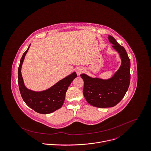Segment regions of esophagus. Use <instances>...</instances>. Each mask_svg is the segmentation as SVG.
I'll return each instance as SVG.
<instances>
[{"mask_svg":"<svg viewBox=\"0 0 151 151\" xmlns=\"http://www.w3.org/2000/svg\"><path fill=\"white\" fill-rule=\"evenodd\" d=\"M83 72V68H78L76 69V72L77 73L78 75H80L82 72Z\"/></svg>","mask_w":151,"mask_h":151,"instance_id":"1","label":"esophagus"}]
</instances>
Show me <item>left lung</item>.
<instances>
[{"instance_id": "8db88e82", "label": "left lung", "mask_w": 151, "mask_h": 151, "mask_svg": "<svg viewBox=\"0 0 151 151\" xmlns=\"http://www.w3.org/2000/svg\"><path fill=\"white\" fill-rule=\"evenodd\" d=\"M112 47L120 55L122 63L113 76L108 79L81 75L84 81L83 95L87 102L98 108H109L117 105L125 96L130 82V60L124 48L115 39L108 36Z\"/></svg>"}]
</instances>
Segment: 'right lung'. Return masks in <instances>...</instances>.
Listing matches in <instances>:
<instances>
[{
	"label": "right lung",
	"instance_id": "1",
	"mask_svg": "<svg viewBox=\"0 0 151 151\" xmlns=\"http://www.w3.org/2000/svg\"><path fill=\"white\" fill-rule=\"evenodd\" d=\"M30 45L23 54L18 67V79L19 91L23 100L29 108L41 114H50L63 106L68 88L76 78L77 75L75 72H73L46 90L35 91L27 88L21 75V67Z\"/></svg>",
	"mask_w": 151,
	"mask_h": 151
}]
</instances>
